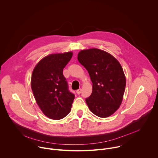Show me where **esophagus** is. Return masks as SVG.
<instances>
[{"label":"esophagus","mask_w":158,"mask_h":158,"mask_svg":"<svg viewBox=\"0 0 158 158\" xmlns=\"http://www.w3.org/2000/svg\"><path fill=\"white\" fill-rule=\"evenodd\" d=\"M81 91H82V89H79L78 90H77V91H76V93L77 94H80L81 93Z\"/></svg>","instance_id":"esophagus-1"}]
</instances>
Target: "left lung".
<instances>
[{"instance_id":"left-lung-1","label":"left lung","mask_w":158,"mask_h":158,"mask_svg":"<svg viewBox=\"0 0 158 158\" xmlns=\"http://www.w3.org/2000/svg\"><path fill=\"white\" fill-rule=\"evenodd\" d=\"M79 62L88 71L93 82L91 95L85 102L94 114L107 118L119 108L126 85L119 62L110 54L96 48L81 51Z\"/></svg>"}]
</instances>
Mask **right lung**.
<instances>
[{
    "label": "right lung",
    "mask_w": 158,
    "mask_h": 158,
    "mask_svg": "<svg viewBox=\"0 0 158 158\" xmlns=\"http://www.w3.org/2000/svg\"><path fill=\"white\" fill-rule=\"evenodd\" d=\"M73 52L48 55L35 66L31 77V88L35 101L43 114L59 120L68 114L74 95L68 90L62 71Z\"/></svg>",
    "instance_id": "add662e5"
}]
</instances>
